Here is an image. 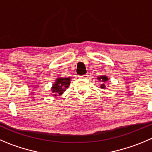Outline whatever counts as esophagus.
Listing matches in <instances>:
<instances>
[{
  "label": "esophagus",
  "instance_id": "34e87169",
  "mask_svg": "<svg viewBox=\"0 0 152 152\" xmlns=\"http://www.w3.org/2000/svg\"><path fill=\"white\" fill-rule=\"evenodd\" d=\"M79 77L80 78H83V79H87V78L88 77V75L85 74V75H80V76H79Z\"/></svg>",
  "mask_w": 152,
  "mask_h": 152
}]
</instances>
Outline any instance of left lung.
<instances>
[{
	"mask_svg": "<svg viewBox=\"0 0 152 152\" xmlns=\"http://www.w3.org/2000/svg\"><path fill=\"white\" fill-rule=\"evenodd\" d=\"M98 80L101 81V82L103 83V84H102V85H101V88H104L106 86L104 85V83H105L106 81L108 80V78H107L106 76L103 75V76H100V77H98Z\"/></svg>",
	"mask_w": 152,
	"mask_h": 152,
	"instance_id": "8db88e82",
	"label": "left lung"
}]
</instances>
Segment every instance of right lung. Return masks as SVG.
Returning <instances> with one entry per match:
<instances>
[{
    "instance_id": "1",
    "label": "right lung",
    "mask_w": 152,
    "mask_h": 152,
    "mask_svg": "<svg viewBox=\"0 0 152 152\" xmlns=\"http://www.w3.org/2000/svg\"><path fill=\"white\" fill-rule=\"evenodd\" d=\"M70 84V77H61L58 78L56 80V83L53 85L52 91L53 95L58 96L61 95L65 89L69 87Z\"/></svg>"
}]
</instances>
